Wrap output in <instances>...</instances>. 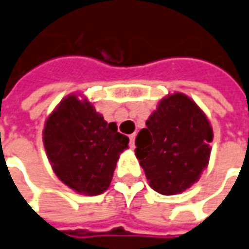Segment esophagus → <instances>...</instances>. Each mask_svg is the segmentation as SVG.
I'll list each match as a JSON object with an SVG mask.
<instances>
[{
    "instance_id": "34e87169",
    "label": "esophagus",
    "mask_w": 249,
    "mask_h": 249,
    "mask_svg": "<svg viewBox=\"0 0 249 249\" xmlns=\"http://www.w3.org/2000/svg\"><path fill=\"white\" fill-rule=\"evenodd\" d=\"M134 141H136V134H131L130 136V146L134 148Z\"/></svg>"
}]
</instances>
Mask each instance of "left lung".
Returning <instances> with one entry per match:
<instances>
[{
  "label": "left lung",
  "instance_id": "1",
  "mask_svg": "<svg viewBox=\"0 0 249 249\" xmlns=\"http://www.w3.org/2000/svg\"><path fill=\"white\" fill-rule=\"evenodd\" d=\"M213 127L182 93L160 100L136 138V155L153 191L171 196L197 182L208 166Z\"/></svg>",
  "mask_w": 249,
  "mask_h": 249
}]
</instances>
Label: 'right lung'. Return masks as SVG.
Listing matches in <instances>:
<instances>
[{
	"instance_id": "1",
	"label": "right lung",
	"mask_w": 249,
	"mask_h": 249,
	"mask_svg": "<svg viewBox=\"0 0 249 249\" xmlns=\"http://www.w3.org/2000/svg\"><path fill=\"white\" fill-rule=\"evenodd\" d=\"M43 145L52 168L68 188L96 196L109 188L119 155L128 138L118 133L86 98L71 94L49 115Z\"/></svg>"
}]
</instances>
